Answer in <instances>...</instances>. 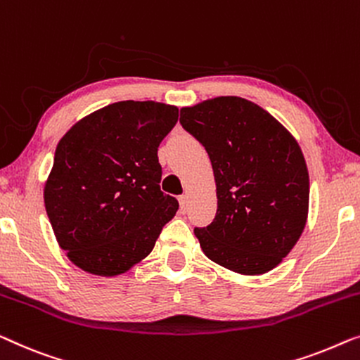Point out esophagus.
Wrapping results in <instances>:
<instances>
[{
	"label": "esophagus",
	"mask_w": 360,
	"mask_h": 360,
	"mask_svg": "<svg viewBox=\"0 0 360 360\" xmlns=\"http://www.w3.org/2000/svg\"><path fill=\"white\" fill-rule=\"evenodd\" d=\"M188 195H181L180 198H179V202H180V210H181V212H185L186 211V207H188Z\"/></svg>",
	"instance_id": "1"
}]
</instances>
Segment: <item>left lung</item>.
Segmentation results:
<instances>
[{
	"label": "left lung",
	"mask_w": 360,
	"mask_h": 360,
	"mask_svg": "<svg viewBox=\"0 0 360 360\" xmlns=\"http://www.w3.org/2000/svg\"><path fill=\"white\" fill-rule=\"evenodd\" d=\"M180 123L205 146L214 172L216 217L195 229L201 250L233 273H268L294 248L309 216L299 143L264 108L236 96L184 107Z\"/></svg>",
	"instance_id": "obj_1"
}]
</instances>
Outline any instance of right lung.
<instances>
[{"label": "right lung", "instance_id": "obj_1", "mask_svg": "<svg viewBox=\"0 0 360 360\" xmlns=\"http://www.w3.org/2000/svg\"><path fill=\"white\" fill-rule=\"evenodd\" d=\"M176 120L175 105L123 101L81 118L60 139L44 201L56 242L77 268L113 278L153 252L179 210L160 191L158 159Z\"/></svg>", "mask_w": 360, "mask_h": 360}]
</instances>
